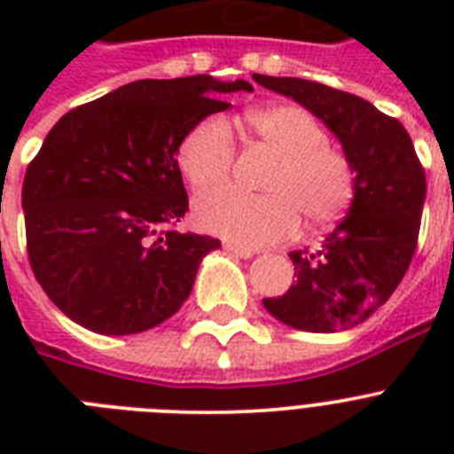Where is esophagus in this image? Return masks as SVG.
<instances>
[{"instance_id":"obj_1","label":"esophagus","mask_w":454,"mask_h":454,"mask_svg":"<svg viewBox=\"0 0 454 454\" xmlns=\"http://www.w3.org/2000/svg\"><path fill=\"white\" fill-rule=\"evenodd\" d=\"M223 247L231 252V254L235 256H240V259H252L254 256V249H249V247H240V245H233V242H226Z\"/></svg>"}]
</instances>
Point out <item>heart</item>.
<instances>
[{"instance_id": "obj_1", "label": "heart", "mask_w": 454, "mask_h": 454, "mask_svg": "<svg viewBox=\"0 0 454 454\" xmlns=\"http://www.w3.org/2000/svg\"><path fill=\"white\" fill-rule=\"evenodd\" d=\"M245 122L276 155L262 181L266 192L219 188L200 195L192 214L202 231L235 245L263 247L294 233L299 214L309 226H327L348 212L356 169L351 157L327 141L316 115L294 103H276L247 110ZM233 162V131L219 117L195 124L178 145L181 171L198 191L223 184Z\"/></svg>"}]
</instances>
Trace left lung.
Here are the masks:
<instances>
[{"label": "left lung", "instance_id": "obj_1", "mask_svg": "<svg viewBox=\"0 0 454 454\" xmlns=\"http://www.w3.org/2000/svg\"><path fill=\"white\" fill-rule=\"evenodd\" d=\"M254 80L323 120L356 169L344 221L317 249L290 252L297 283L263 306L294 330H348L387 303L412 262L427 198L422 162L405 127L360 96L299 77Z\"/></svg>", "mask_w": 454, "mask_h": 454}]
</instances>
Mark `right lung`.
<instances>
[{
	"label": "right lung",
	"mask_w": 454,
	"mask_h": 454,
	"mask_svg": "<svg viewBox=\"0 0 454 454\" xmlns=\"http://www.w3.org/2000/svg\"><path fill=\"white\" fill-rule=\"evenodd\" d=\"M245 80H138L70 110L46 134L23 181L32 273L70 320L137 334L188 299L209 235L178 233L188 212L178 145Z\"/></svg>",
	"instance_id": "right-lung-1"
}]
</instances>
